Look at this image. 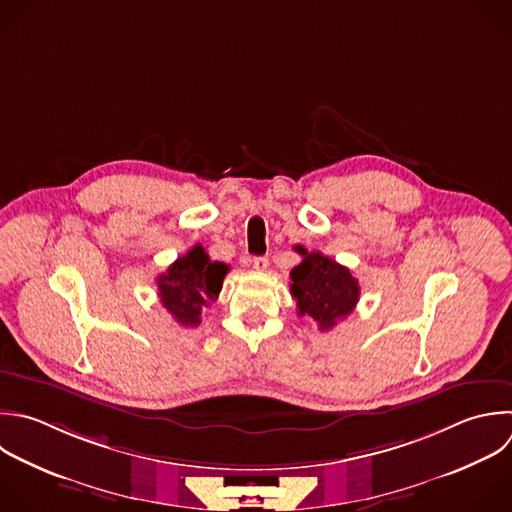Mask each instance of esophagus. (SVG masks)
Listing matches in <instances>:
<instances>
[{
  "instance_id": "1",
  "label": "esophagus",
  "mask_w": 512,
  "mask_h": 512,
  "mask_svg": "<svg viewBox=\"0 0 512 512\" xmlns=\"http://www.w3.org/2000/svg\"><path fill=\"white\" fill-rule=\"evenodd\" d=\"M252 268L258 270V272L266 270V268H268V258H266V256H256V258L252 260Z\"/></svg>"
}]
</instances>
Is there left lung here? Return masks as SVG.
Masks as SVG:
<instances>
[{
  "instance_id": "8db88e82",
  "label": "left lung",
  "mask_w": 512,
  "mask_h": 512,
  "mask_svg": "<svg viewBox=\"0 0 512 512\" xmlns=\"http://www.w3.org/2000/svg\"><path fill=\"white\" fill-rule=\"evenodd\" d=\"M304 260L290 272V294L296 298L298 316H312L320 330H330L346 318L358 298L360 286L352 272L336 260L296 246Z\"/></svg>"
}]
</instances>
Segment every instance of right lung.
<instances>
[{
	"label": "right lung",
	"instance_id": "right-lung-1",
	"mask_svg": "<svg viewBox=\"0 0 512 512\" xmlns=\"http://www.w3.org/2000/svg\"><path fill=\"white\" fill-rule=\"evenodd\" d=\"M228 270V264L210 260L206 250L196 244L158 276L156 284L162 306L178 324L186 328L198 326L202 322V308L218 300Z\"/></svg>",
	"mask_w": 512,
	"mask_h": 512
}]
</instances>
